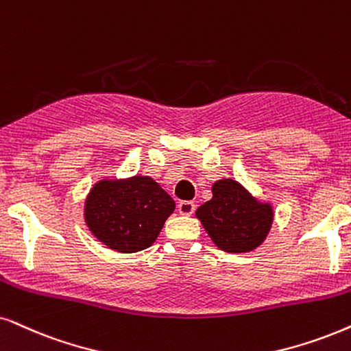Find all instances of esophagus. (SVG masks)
Returning <instances> with one entry per match:
<instances>
[{"label":"esophagus","mask_w":351,"mask_h":351,"mask_svg":"<svg viewBox=\"0 0 351 351\" xmlns=\"http://www.w3.org/2000/svg\"><path fill=\"white\" fill-rule=\"evenodd\" d=\"M194 208H196V206L191 201H181L178 204V212L181 215H191L194 212Z\"/></svg>","instance_id":"34e87169"}]
</instances>
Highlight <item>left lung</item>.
<instances>
[{"mask_svg":"<svg viewBox=\"0 0 351 351\" xmlns=\"http://www.w3.org/2000/svg\"><path fill=\"white\" fill-rule=\"evenodd\" d=\"M214 245L225 252H250L267 238L274 208L261 202L238 181L223 178L212 184V199L196 210Z\"/></svg>","mask_w":351,"mask_h":351,"instance_id":"8db88e82","label":"left lung"}]
</instances>
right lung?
I'll list each match as a JSON object with an SVG mask.
<instances>
[{
	"label": "right lung",
	"instance_id": "right-lung-1",
	"mask_svg": "<svg viewBox=\"0 0 351 351\" xmlns=\"http://www.w3.org/2000/svg\"><path fill=\"white\" fill-rule=\"evenodd\" d=\"M175 201L150 176L100 180L84 206V220L92 234L118 252H137L152 246Z\"/></svg>",
	"mask_w": 351,
	"mask_h": 351
}]
</instances>
